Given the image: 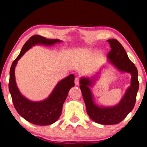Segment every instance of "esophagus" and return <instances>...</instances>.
<instances>
[{
  "label": "esophagus",
  "instance_id": "1",
  "mask_svg": "<svg viewBox=\"0 0 147 147\" xmlns=\"http://www.w3.org/2000/svg\"><path fill=\"white\" fill-rule=\"evenodd\" d=\"M80 84V79L78 78H76L75 79V84L76 86H78Z\"/></svg>",
  "mask_w": 147,
  "mask_h": 147
}]
</instances>
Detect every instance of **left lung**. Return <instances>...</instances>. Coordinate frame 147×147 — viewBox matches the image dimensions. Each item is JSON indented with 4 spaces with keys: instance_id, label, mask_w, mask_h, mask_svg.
<instances>
[{
    "instance_id": "left-lung-1",
    "label": "left lung",
    "mask_w": 147,
    "mask_h": 147,
    "mask_svg": "<svg viewBox=\"0 0 147 147\" xmlns=\"http://www.w3.org/2000/svg\"><path fill=\"white\" fill-rule=\"evenodd\" d=\"M110 49L108 57L118 69L130 73L132 76L131 85L117 106L110 108H100L93 102L92 93L88 86L91 82L87 78L80 80V89L85 102L87 113L94 122L104 125H112L120 123L133 109L135 105L136 94L139 88L138 71L136 66L128 58L127 53L118 40H108Z\"/></svg>"
}]
</instances>
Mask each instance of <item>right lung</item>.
Here are the masks:
<instances>
[{"instance_id": "1", "label": "right lung", "mask_w": 147, "mask_h": 147, "mask_svg": "<svg viewBox=\"0 0 147 147\" xmlns=\"http://www.w3.org/2000/svg\"><path fill=\"white\" fill-rule=\"evenodd\" d=\"M59 42L61 41L58 39H47L37 35L32 36L23 45L21 53L13 61L10 69L9 88L14 106L22 117L36 125H49L57 121L61 114L62 108L69 90L75 86V77L74 74L67 76L57 84L47 99L35 102L29 101L20 93L15 82V68L18 60L33 45L35 44L51 45Z\"/></svg>"}]
</instances>
